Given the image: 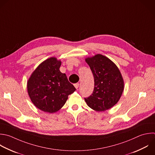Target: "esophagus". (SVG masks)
I'll return each mask as SVG.
<instances>
[{
	"label": "esophagus",
	"instance_id": "obj_1",
	"mask_svg": "<svg viewBox=\"0 0 155 155\" xmlns=\"http://www.w3.org/2000/svg\"><path fill=\"white\" fill-rule=\"evenodd\" d=\"M74 86L75 87V88H76V89H78V87H79V83L74 84Z\"/></svg>",
	"mask_w": 155,
	"mask_h": 155
}]
</instances>
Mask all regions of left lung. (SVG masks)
Returning a JSON list of instances; mask_svg holds the SVG:
<instances>
[{"instance_id": "1", "label": "left lung", "mask_w": 155, "mask_h": 155, "mask_svg": "<svg viewBox=\"0 0 155 155\" xmlns=\"http://www.w3.org/2000/svg\"><path fill=\"white\" fill-rule=\"evenodd\" d=\"M94 80L92 94L85 98L87 105L96 111H106L120 99L124 89L122 76L116 65L100 54L85 58Z\"/></svg>"}]
</instances>
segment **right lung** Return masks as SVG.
Masks as SVG:
<instances>
[{
	"instance_id": "add662e5",
	"label": "right lung",
	"mask_w": 155,
	"mask_h": 155,
	"mask_svg": "<svg viewBox=\"0 0 155 155\" xmlns=\"http://www.w3.org/2000/svg\"><path fill=\"white\" fill-rule=\"evenodd\" d=\"M61 61L51 57L40 64L27 81V91L33 104L49 113L59 111L76 88L60 71Z\"/></svg>"
}]
</instances>
